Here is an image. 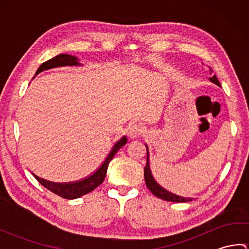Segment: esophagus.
I'll use <instances>...</instances> for the list:
<instances>
[{
    "label": "esophagus",
    "instance_id": "34e87169",
    "mask_svg": "<svg viewBox=\"0 0 249 249\" xmlns=\"http://www.w3.org/2000/svg\"><path fill=\"white\" fill-rule=\"evenodd\" d=\"M142 134V127L140 125L138 124H134L131 125L130 127H128V130H127V136L128 138L134 140L136 138H138V137Z\"/></svg>",
    "mask_w": 249,
    "mask_h": 249
}]
</instances>
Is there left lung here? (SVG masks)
<instances>
[{
    "label": "left lung",
    "mask_w": 249,
    "mask_h": 249,
    "mask_svg": "<svg viewBox=\"0 0 249 249\" xmlns=\"http://www.w3.org/2000/svg\"><path fill=\"white\" fill-rule=\"evenodd\" d=\"M210 81H212L213 83L217 84L218 87H220V83L218 81L217 77L215 75L210 78ZM146 147V165L144 167V179H145V184L146 187L151 190V193L153 195H155L156 197H158L160 199L166 200V201H171V202H188V201H192V198H184V197H179L178 195H174L170 192H168L165 188H162L160 184H158L154 177L152 176V171L150 168V155H149V150H147V145H145Z\"/></svg>",
    "instance_id": "obj_1"
}]
</instances>
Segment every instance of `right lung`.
Returning <instances> with one entry per match:
<instances>
[{"mask_svg": "<svg viewBox=\"0 0 249 249\" xmlns=\"http://www.w3.org/2000/svg\"><path fill=\"white\" fill-rule=\"evenodd\" d=\"M78 65H81V64L78 62L77 56L62 53L52 57L51 60H48L45 63H43V64L38 67V70H37L35 75H38L39 72L50 70V68L60 67V66H78ZM126 142H127V138H126V137H122V139H120L113 145L108 156L105 158L104 162L99 166L97 170L94 173H92L91 176H89L88 178L80 179V181L71 182V183H54V182L46 181V179L40 178L37 176H35V174L34 177L37 181L43 185L44 187H46L53 194L60 196L62 198L64 199L80 198L81 196L87 195L89 192H92L93 189L99 186V185L104 182L106 173H107L109 162L116 154V152H118L122 146L126 144Z\"/></svg>", "mask_w": 249, "mask_h": 249, "instance_id": "add662e5", "label": "right lung"}]
</instances>
